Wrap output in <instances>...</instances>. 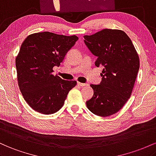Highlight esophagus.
Listing matches in <instances>:
<instances>
[{"label":"esophagus","instance_id":"obj_1","mask_svg":"<svg viewBox=\"0 0 156 156\" xmlns=\"http://www.w3.org/2000/svg\"><path fill=\"white\" fill-rule=\"evenodd\" d=\"M77 85L80 87H83V86H85V85H87V84L82 83H80V82H77Z\"/></svg>","mask_w":156,"mask_h":156}]
</instances>
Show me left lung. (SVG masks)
Wrapping results in <instances>:
<instances>
[{
	"instance_id": "8db88e82",
	"label": "left lung",
	"mask_w": 156,
	"mask_h": 156,
	"mask_svg": "<svg viewBox=\"0 0 156 156\" xmlns=\"http://www.w3.org/2000/svg\"><path fill=\"white\" fill-rule=\"evenodd\" d=\"M84 42L94 55L96 66H104L99 85H90L94 96L86 101L94 114L109 116L119 111L130 97L140 62L132 41L125 31L105 29L84 36Z\"/></svg>"
}]
</instances>
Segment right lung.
Returning <instances> with one entry per match:
<instances>
[{
  "mask_svg": "<svg viewBox=\"0 0 156 156\" xmlns=\"http://www.w3.org/2000/svg\"><path fill=\"white\" fill-rule=\"evenodd\" d=\"M77 40L76 35L44 31L31 34L23 42L15 59L17 83L25 101L35 111L56 113L76 86L75 80H64L52 72Z\"/></svg>",
  "mask_w": 156,
  "mask_h": 156,
  "instance_id": "add662e5",
  "label": "right lung"
}]
</instances>
